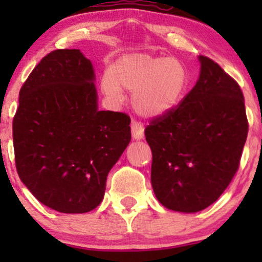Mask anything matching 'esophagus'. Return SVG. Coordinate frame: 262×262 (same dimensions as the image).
Returning a JSON list of instances; mask_svg holds the SVG:
<instances>
[{
  "label": "esophagus",
  "instance_id": "esophagus-1",
  "mask_svg": "<svg viewBox=\"0 0 262 262\" xmlns=\"http://www.w3.org/2000/svg\"><path fill=\"white\" fill-rule=\"evenodd\" d=\"M130 128H132V135H133L134 139H137V140L143 139L144 127H143V124H141V123L137 122V121H133V122H132Z\"/></svg>",
  "mask_w": 262,
  "mask_h": 262
}]
</instances>
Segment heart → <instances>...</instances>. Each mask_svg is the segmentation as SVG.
Instances as JSON below:
<instances>
[{
    "mask_svg": "<svg viewBox=\"0 0 262 262\" xmlns=\"http://www.w3.org/2000/svg\"><path fill=\"white\" fill-rule=\"evenodd\" d=\"M188 75L185 65L175 58L149 54H127L104 71L101 90L111 101L124 100V91L133 92L132 102L138 113L149 118L160 117L176 106Z\"/></svg>",
    "mask_w": 262,
    "mask_h": 262,
    "instance_id": "obj_1",
    "label": "heart"
}]
</instances>
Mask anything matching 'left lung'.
Here are the masks:
<instances>
[{"mask_svg":"<svg viewBox=\"0 0 262 262\" xmlns=\"http://www.w3.org/2000/svg\"><path fill=\"white\" fill-rule=\"evenodd\" d=\"M198 60L193 89L145 128L155 196L166 208L185 213L207 208L229 186L249 129L236 81L212 59Z\"/></svg>","mask_w":262,"mask_h":262,"instance_id":"8db88e82","label":"left lung"}]
</instances>
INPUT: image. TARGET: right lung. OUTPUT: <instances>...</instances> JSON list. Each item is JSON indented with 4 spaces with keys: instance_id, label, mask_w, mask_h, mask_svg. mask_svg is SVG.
Listing matches in <instances>:
<instances>
[{
    "instance_id": "right-lung-1",
    "label": "right lung",
    "mask_w": 262,
    "mask_h": 262,
    "mask_svg": "<svg viewBox=\"0 0 262 262\" xmlns=\"http://www.w3.org/2000/svg\"><path fill=\"white\" fill-rule=\"evenodd\" d=\"M95 71L79 49H58L19 91L13 148L20 181L39 202L86 213L102 202L107 175L130 141L128 114L98 111Z\"/></svg>"
}]
</instances>
